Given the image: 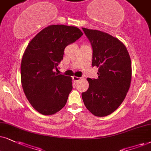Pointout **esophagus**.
Masks as SVG:
<instances>
[{
    "label": "esophagus",
    "mask_w": 151,
    "mask_h": 151,
    "mask_svg": "<svg viewBox=\"0 0 151 151\" xmlns=\"http://www.w3.org/2000/svg\"><path fill=\"white\" fill-rule=\"evenodd\" d=\"M73 81L76 83V82L79 81L80 80H81V78H78V77H76V76H73Z\"/></svg>",
    "instance_id": "obj_1"
}]
</instances>
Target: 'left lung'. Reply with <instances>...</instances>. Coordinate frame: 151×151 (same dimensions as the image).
Listing matches in <instances>:
<instances>
[{
  "label": "left lung",
  "instance_id": "1",
  "mask_svg": "<svg viewBox=\"0 0 151 151\" xmlns=\"http://www.w3.org/2000/svg\"><path fill=\"white\" fill-rule=\"evenodd\" d=\"M92 44V66L98 68L96 79L87 78L89 88L82 93L85 106L98 117L111 114L120 106L129 90L132 63L127 47L104 31L83 28Z\"/></svg>",
  "mask_w": 151,
  "mask_h": 151
}]
</instances>
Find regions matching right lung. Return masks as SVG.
Returning a JSON list of instances; mask_svg holds the SVG:
<instances>
[{
    "mask_svg": "<svg viewBox=\"0 0 151 151\" xmlns=\"http://www.w3.org/2000/svg\"><path fill=\"white\" fill-rule=\"evenodd\" d=\"M83 33L76 27L52 24L35 36L24 51L21 62L24 92L33 109L53 115L66 105L72 90V78L55 72L64 49Z\"/></svg>",
    "mask_w": 151,
    "mask_h": 151,
    "instance_id": "1",
    "label": "right lung"
}]
</instances>
